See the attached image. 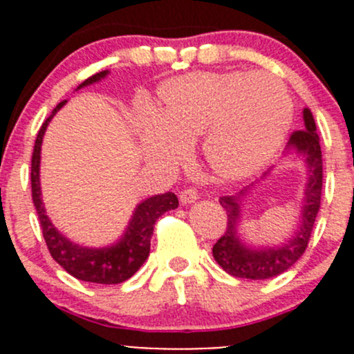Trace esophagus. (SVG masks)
Returning a JSON list of instances; mask_svg holds the SVG:
<instances>
[{
    "instance_id": "esophagus-1",
    "label": "esophagus",
    "mask_w": 354,
    "mask_h": 354,
    "mask_svg": "<svg viewBox=\"0 0 354 354\" xmlns=\"http://www.w3.org/2000/svg\"><path fill=\"white\" fill-rule=\"evenodd\" d=\"M197 198H198V192L195 190V188H187V190H183L180 194L181 203H185V205H188V203H194Z\"/></svg>"
}]
</instances>
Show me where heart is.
<instances>
[{"label": "heart", "mask_w": 354, "mask_h": 354, "mask_svg": "<svg viewBox=\"0 0 354 354\" xmlns=\"http://www.w3.org/2000/svg\"><path fill=\"white\" fill-rule=\"evenodd\" d=\"M144 124L145 147L157 162L174 166L203 135V159L214 174L241 180L277 152L292 120L284 85L266 71H198L164 82Z\"/></svg>", "instance_id": "b5f03b06"}]
</instances>
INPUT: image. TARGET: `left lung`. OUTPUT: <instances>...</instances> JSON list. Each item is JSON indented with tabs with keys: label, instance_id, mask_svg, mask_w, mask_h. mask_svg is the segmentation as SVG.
<instances>
[{
	"label": "left lung",
	"instance_id": "8db88e82",
	"mask_svg": "<svg viewBox=\"0 0 354 354\" xmlns=\"http://www.w3.org/2000/svg\"><path fill=\"white\" fill-rule=\"evenodd\" d=\"M303 121H305V130L292 131L286 145V154L301 157L308 169L298 230L295 231L292 238L279 246H260V248L241 241L240 233H238L241 223V200L248 195L250 188L255 187L253 183L238 192L236 195H226L219 198L227 216V226L223 236L214 245L212 255L230 276L241 277V279L276 277L295 266L308 246L310 234H312L315 217L320 209V198H322L324 169L320 138L317 135L312 111L308 108L303 109ZM269 171L263 173L260 180H263Z\"/></svg>",
	"mask_w": 354,
	"mask_h": 354
}]
</instances>
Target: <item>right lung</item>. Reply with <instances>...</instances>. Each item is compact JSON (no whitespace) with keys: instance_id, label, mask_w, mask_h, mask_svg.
<instances>
[{"instance_id":"add662e5","label":"right lung","mask_w":354,"mask_h":354,"mask_svg":"<svg viewBox=\"0 0 354 354\" xmlns=\"http://www.w3.org/2000/svg\"><path fill=\"white\" fill-rule=\"evenodd\" d=\"M109 71H99L92 75L87 80L82 82L78 88L87 87V85L95 84L101 78H104ZM66 104L62 101L53 113L49 114L48 120L42 123L39 130L37 138H35L34 152H32V171H30V183H32V200H34L35 210H37L39 223H41L42 236H44L46 245H48L49 253L53 259L66 270L70 276L77 277L80 281L95 284H120L130 279L135 272L142 267V263L147 260L151 253V238L154 233L156 221L167 210H173L178 207V197L173 192L167 194L154 195L151 198H145L135 209L127 230H124L121 240L111 246L104 248H88L73 243L63 236L49 217L46 216L44 203L41 197V180H39V167H41V145L42 137L46 133L49 121L53 120L56 113Z\"/></svg>"}]
</instances>
